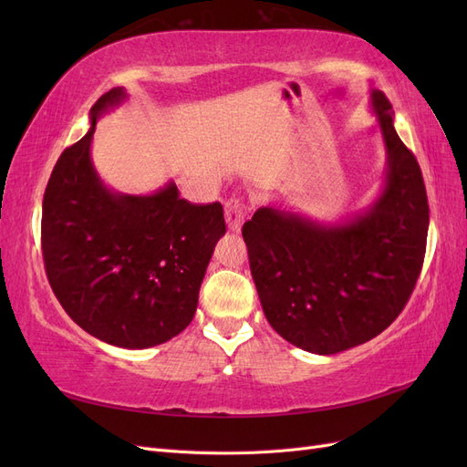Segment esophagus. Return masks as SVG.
Instances as JSON below:
<instances>
[{"instance_id": "34e87169", "label": "esophagus", "mask_w": 467, "mask_h": 467, "mask_svg": "<svg viewBox=\"0 0 467 467\" xmlns=\"http://www.w3.org/2000/svg\"><path fill=\"white\" fill-rule=\"evenodd\" d=\"M245 220V212H244V204L232 199L225 202V223L232 232H239L242 230V223Z\"/></svg>"}]
</instances>
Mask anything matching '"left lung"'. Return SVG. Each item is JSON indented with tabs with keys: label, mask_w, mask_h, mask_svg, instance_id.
I'll return each mask as SVG.
<instances>
[{
	"label": "left lung",
	"mask_w": 467,
	"mask_h": 467,
	"mask_svg": "<svg viewBox=\"0 0 467 467\" xmlns=\"http://www.w3.org/2000/svg\"><path fill=\"white\" fill-rule=\"evenodd\" d=\"M370 107L386 148V177L368 208L317 222L275 202L242 230L268 323L314 355H337L389 327L425 259L429 202L420 167L395 132L386 95L372 89Z\"/></svg>",
	"instance_id": "obj_1"
}]
</instances>
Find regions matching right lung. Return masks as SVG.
Listing matches in <instances>:
<instances>
[{"label": "right lung", "mask_w": 467, "mask_h": 467, "mask_svg": "<svg viewBox=\"0 0 467 467\" xmlns=\"http://www.w3.org/2000/svg\"><path fill=\"white\" fill-rule=\"evenodd\" d=\"M126 99L124 88L99 97L91 129L56 161L42 201V257L56 298L83 331L150 348L192 321L225 222L220 202L179 199L173 181L151 194L105 185L91 160L95 126Z\"/></svg>", "instance_id": "add662e5"}]
</instances>
